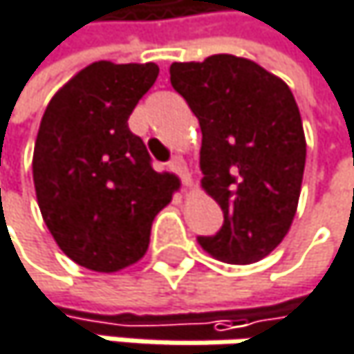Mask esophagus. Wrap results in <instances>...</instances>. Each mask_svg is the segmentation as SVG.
<instances>
[{
	"label": "esophagus",
	"mask_w": 354,
	"mask_h": 354,
	"mask_svg": "<svg viewBox=\"0 0 354 354\" xmlns=\"http://www.w3.org/2000/svg\"><path fill=\"white\" fill-rule=\"evenodd\" d=\"M169 169H171L174 174H178V176H180V180H183L185 187H191V185H193L191 176H189V171H187V165H185V161H183L180 157H174V159L169 161Z\"/></svg>",
	"instance_id": "obj_1"
}]
</instances>
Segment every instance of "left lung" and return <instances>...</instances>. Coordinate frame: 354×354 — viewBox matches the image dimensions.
Here are the masks:
<instances>
[{
	"label": "left lung",
	"instance_id": "left-lung-1",
	"mask_svg": "<svg viewBox=\"0 0 354 354\" xmlns=\"http://www.w3.org/2000/svg\"><path fill=\"white\" fill-rule=\"evenodd\" d=\"M169 82L199 120L205 193L224 224L199 245L216 259L247 266L268 257L297 214L307 142L288 84L259 64L218 53L174 62Z\"/></svg>",
	"mask_w": 354,
	"mask_h": 354
}]
</instances>
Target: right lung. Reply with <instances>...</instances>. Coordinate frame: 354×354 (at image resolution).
<instances>
[{"mask_svg":"<svg viewBox=\"0 0 354 354\" xmlns=\"http://www.w3.org/2000/svg\"><path fill=\"white\" fill-rule=\"evenodd\" d=\"M155 64L95 62L49 101L32 155L41 216L57 247L78 266L111 274L149 247L155 216L178 189L159 174L140 136L128 128L153 86Z\"/></svg>","mask_w":354,"mask_h":354,"instance_id":"obj_1","label":"right lung"}]
</instances>
